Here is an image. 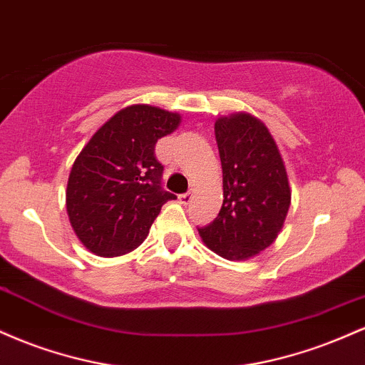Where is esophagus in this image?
<instances>
[{
	"label": "esophagus",
	"mask_w": 365,
	"mask_h": 365,
	"mask_svg": "<svg viewBox=\"0 0 365 365\" xmlns=\"http://www.w3.org/2000/svg\"><path fill=\"white\" fill-rule=\"evenodd\" d=\"M178 200L182 204H188L192 200V194L190 192H187V194H182V195H178Z\"/></svg>",
	"instance_id": "esophagus-1"
}]
</instances>
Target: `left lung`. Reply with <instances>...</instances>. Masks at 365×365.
I'll return each instance as SVG.
<instances>
[{
	"label": "left lung",
	"instance_id": "8db88e82",
	"mask_svg": "<svg viewBox=\"0 0 365 365\" xmlns=\"http://www.w3.org/2000/svg\"><path fill=\"white\" fill-rule=\"evenodd\" d=\"M223 206L199 235L212 252L245 261L267 249L282 232L292 202L287 168L266 125L249 113H232L215 123Z\"/></svg>",
	"mask_w": 365,
	"mask_h": 365
}]
</instances>
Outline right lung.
<instances>
[{
	"label": "right lung",
	"mask_w": 365,
	"mask_h": 365,
	"mask_svg": "<svg viewBox=\"0 0 365 365\" xmlns=\"http://www.w3.org/2000/svg\"><path fill=\"white\" fill-rule=\"evenodd\" d=\"M180 121L178 113L132 104L83 145L70 171L66 212L75 235L92 254L132 252L149 235L163 204L177 199L161 188L163 165L154 148Z\"/></svg>",
	"instance_id": "1"
}]
</instances>
